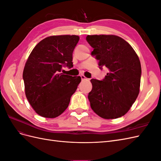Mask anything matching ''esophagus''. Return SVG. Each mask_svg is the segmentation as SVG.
Masks as SVG:
<instances>
[{"instance_id":"34e87169","label":"esophagus","mask_w":161,"mask_h":161,"mask_svg":"<svg viewBox=\"0 0 161 161\" xmlns=\"http://www.w3.org/2000/svg\"><path fill=\"white\" fill-rule=\"evenodd\" d=\"M80 77H81V79L82 80H87L86 78L84 76V75H80ZM89 80V79H88Z\"/></svg>"}]
</instances>
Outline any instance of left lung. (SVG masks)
<instances>
[{
    "label": "left lung",
    "mask_w": 161,
    "mask_h": 161,
    "mask_svg": "<svg viewBox=\"0 0 161 161\" xmlns=\"http://www.w3.org/2000/svg\"><path fill=\"white\" fill-rule=\"evenodd\" d=\"M93 48L91 55L101 70L108 72L103 80L92 79L88 99L91 108L104 119H115L129 111L139 94L142 75L139 58L129 43L113 35L87 36Z\"/></svg>",
    "instance_id": "8db88e82"
}]
</instances>
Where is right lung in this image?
Wrapping results in <instances>:
<instances>
[{
	"mask_svg": "<svg viewBox=\"0 0 161 161\" xmlns=\"http://www.w3.org/2000/svg\"><path fill=\"white\" fill-rule=\"evenodd\" d=\"M78 36H54L43 39L31 52L23 73L26 97L42 117L54 118L64 112L81 81L80 76L61 73L72 65Z\"/></svg>",
	"mask_w": 161,
	"mask_h": 161,
	"instance_id": "1",
	"label": "right lung"
}]
</instances>
